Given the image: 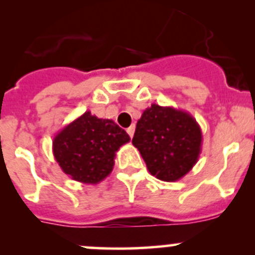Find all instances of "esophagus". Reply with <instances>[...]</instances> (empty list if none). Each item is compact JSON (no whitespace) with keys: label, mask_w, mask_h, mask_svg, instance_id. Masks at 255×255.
Here are the masks:
<instances>
[{"label":"esophagus","mask_w":255,"mask_h":255,"mask_svg":"<svg viewBox=\"0 0 255 255\" xmlns=\"http://www.w3.org/2000/svg\"><path fill=\"white\" fill-rule=\"evenodd\" d=\"M134 130H135V126L134 125H132V126H130V127L127 128V133H128V134H129L130 138H132L133 134H134Z\"/></svg>","instance_id":"esophagus-1"}]
</instances>
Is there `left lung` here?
<instances>
[{
  "label": "left lung",
  "mask_w": 255,
  "mask_h": 255,
  "mask_svg": "<svg viewBox=\"0 0 255 255\" xmlns=\"http://www.w3.org/2000/svg\"><path fill=\"white\" fill-rule=\"evenodd\" d=\"M132 143L151 175L176 181L199 160L202 132L189 112L153 104L137 122Z\"/></svg>",
  "instance_id": "8db88e82"
}]
</instances>
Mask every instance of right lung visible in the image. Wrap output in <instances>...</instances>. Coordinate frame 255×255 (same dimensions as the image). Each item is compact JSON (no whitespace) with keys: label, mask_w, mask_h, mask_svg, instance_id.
Instances as JSON below:
<instances>
[{"label":"right lung","mask_w":255,"mask_h":255,"mask_svg":"<svg viewBox=\"0 0 255 255\" xmlns=\"http://www.w3.org/2000/svg\"><path fill=\"white\" fill-rule=\"evenodd\" d=\"M130 140L112 120L86 111L53 139V154L61 170L82 184H99L111 174L116 151Z\"/></svg>","instance_id":"obj_1"}]
</instances>
